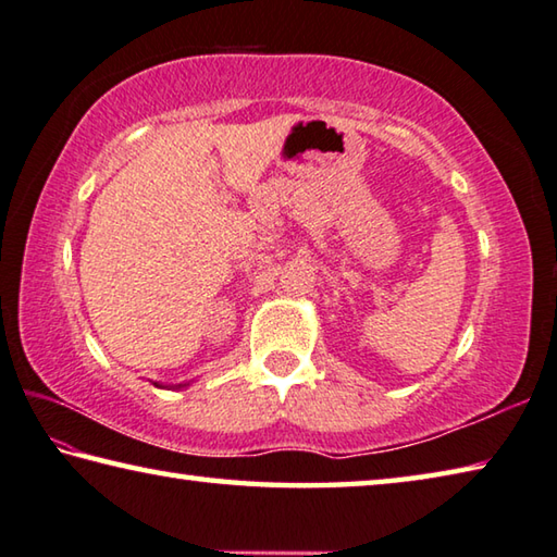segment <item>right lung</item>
<instances>
[{
  "label": "right lung",
  "instance_id": "right-lung-1",
  "mask_svg": "<svg viewBox=\"0 0 557 557\" xmlns=\"http://www.w3.org/2000/svg\"><path fill=\"white\" fill-rule=\"evenodd\" d=\"M156 386H159V384H156Z\"/></svg>",
  "mask_w": 557,
  "mask_h": 557
}]
</instances>
